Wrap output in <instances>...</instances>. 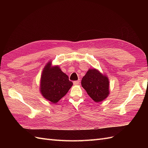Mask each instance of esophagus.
<instances>
[{
  "label": "esophagus",
  "instance_id": "esophagus-1",
  "mask_svg": "<svg viewBox=\"0 0 148 148\" xmlns=\"http://www.w3.org/2000/svg\"><path fill=\"white\" fill-rule=\"evenodd\" d=\"M79 80H77V81H75V82H73V84L74 85H77V84H78L79 83Z\"/></svg>",
  "mask_w": 148,
  "mask_h": 148
}]
</instances>
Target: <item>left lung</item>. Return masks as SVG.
Returning <instances> with one entry per match:
<instances>
[{"instance_id":"8db88e82","label":"left lung","mask_w":148,"mask_h":148,"mask_svg":"<svg viewBox=\"0 0 148 148\" xmlns=\"http://www.w3.org/2000/svg\"><path fill=\"white\" fill-rule=\"evenodd\" d=\"M82 86L96 102L104 100L109 95L108 77L95 69H89L82 78Z\"/></svg>"}]
</instances>
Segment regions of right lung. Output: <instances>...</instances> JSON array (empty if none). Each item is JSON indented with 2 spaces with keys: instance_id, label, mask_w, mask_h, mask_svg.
<instances>
[{
  "instance_id": "obj_1",
  "label": "right lung",
  "mask_w": 148,
  "mask_h": 148,
  "mask_svg": "<svg viewBox=\"0 0 148 148\" xmlns=\"http://www.w3.org/2000/svg\"><path fill=\"white\" fill-rule=\"evenodd\" d=\"M73 85L69 77L57 65L49 62L43 69L40 80V91L46 99L56 104L62 99Z\"/></svg>"
}]
</instances>
